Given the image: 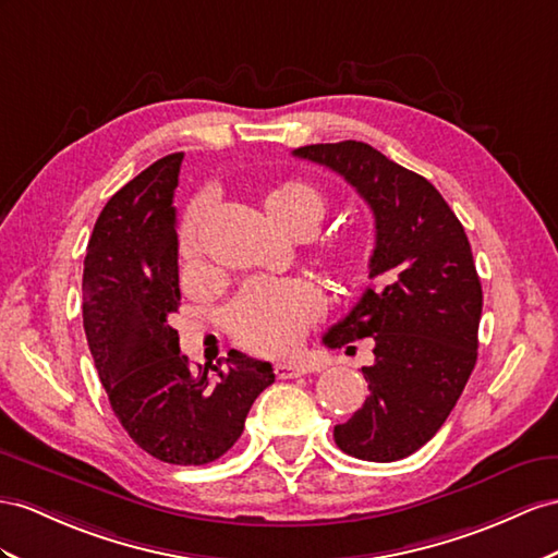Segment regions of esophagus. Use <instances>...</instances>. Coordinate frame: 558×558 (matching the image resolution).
Instances as JSON below:
<instances>
[{"mask_svg": "<svg viewBox=\"0 0 558 558\" xmlns=\"http://www.w3.org/2000/svg\"><path fill=\"white\" fill-rule=\"evenodd\" d=\"M306 375V367L299 365V363H278L276 365V377L278 379H296Z\"/></svg>", "mask_w": 558, "mask_h": 558, "instance_id": "obj_1", "label": "esophagus"}]
</instances>
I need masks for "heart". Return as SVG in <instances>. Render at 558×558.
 <instances>
[{
  "label": "heart",
  "mask_w": 558,
  "mask_h": 558,
  "mask_svg": "<svg viewBox=\"0 0 558 558\" xmlns=\"http://www.w3.org/2000/svg\"><path fill=\"white\" fill-rule=\"evenodd\" d=\"M266 214L282 231L294 233L299 226L316 228L325 217V199L304 181H282L266 193ZM205 221V205L195 203L183 217L181 252H197V233ZM359 264V252H341V266ZM323 296L316 284L304 278H256L238 294L228 311V332L242 349L259 355L292 351L308 327L320 318Z\"/></svg>",
  "instance_id": "b5f03b06"
}]
</instances>
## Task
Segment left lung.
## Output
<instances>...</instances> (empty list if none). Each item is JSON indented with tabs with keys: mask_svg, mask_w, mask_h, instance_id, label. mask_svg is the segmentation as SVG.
Masks as SVG:
<instances>
[{
	"mask_svg": "<svg viewBox=\"0 0 558 558\" xmlns=\"http://www.w3.org/2000/svg\"><path fill=\"white\" fill-rule=\"evenodd\" d=\"M292 155L337 171L375 214V284L323 337L330 349L375 339L369 396L335 440L359 460H403L434 438L476 365L483 292L464 226L424 177L363 141Z\"/></svg>",
	"mask_w": 558,
	"mask_h": 558,
	"instance_id": "obj_1",
	"label": "left lung"
}]
</instances>
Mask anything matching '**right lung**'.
Returning a JSON list of instances; mask_svg holds the SVG:
<instances>
[{
    "label": "right lung",
    "mask_w": 558,
    "mask_h": 558,
    "mask_svg": "<svg viewBox=\"0 0 558 558\" xmlns=\"http://www.w3.org/2000/svg\"><path fill=\"white\" fill-rule=\"evenodd\" d=\"M183 153L143 169L98 214L84 256L82 318L116 417L155 460L199 466L219 460L276 375L270 363L231 351L226 367H191L179 332L177 209Z\"/></svg>",
    "instance_id": "obj_1"
}]
</instances>
